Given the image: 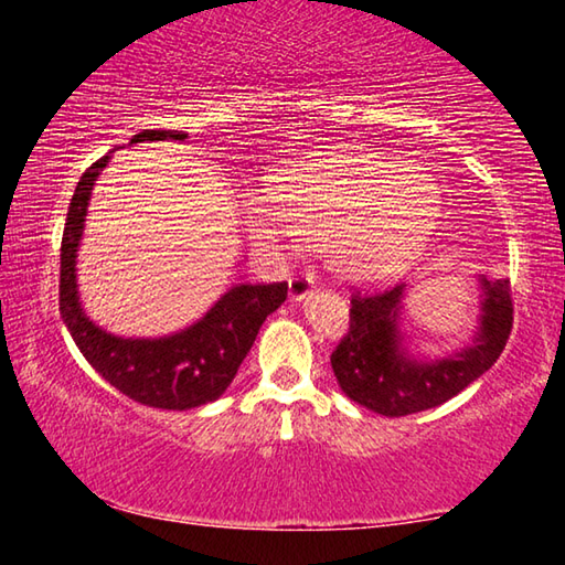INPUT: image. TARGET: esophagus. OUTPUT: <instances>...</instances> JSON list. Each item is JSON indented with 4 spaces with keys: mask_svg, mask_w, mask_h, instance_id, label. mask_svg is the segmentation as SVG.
Listing matches in <instances>:
<instances>
[{
    "mask_svg": "<svg viewBox=\"0 0 565 565\" xmlns=\"http://www.w3.org/2000/svg\"><path fill=\"white\" fill-rule=\"evenodd\" d=\"M313 289V276L309 274H296L289 279V299L291 301H303L306 296Z\"/></svg>",
    "mask_w": 565,
    "mask_h": 565,
    "instance_id": "esophagus-1",
    "label": "esophagus"
}]
</instances>
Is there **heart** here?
Segmentation results:
<instances>
[{
    "instance_id": "heart-1",
    "label": "heart",
    "mask_w": 565,
    "mask_h": 565,
    "mask_svg": "<svg viewBox=\"0 0 565 565\" xmlns=\"http://www.w3.org/2000/svg\"><path fill=\"white\" fill-rule=\"evenodd\" d=\"M436 212L438 194L424 169L381 151L347 149L281 171L266 199H248L242 218L264 248L323 242L333 271L376 281L416 259Z\"/></svg>"
}]
</instances>
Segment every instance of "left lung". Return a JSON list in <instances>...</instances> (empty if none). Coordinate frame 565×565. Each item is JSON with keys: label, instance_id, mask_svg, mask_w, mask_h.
Here are the masks:
<instances>
[{"label": "left lung", "instance_id": "obj_1", "mask_svg": "<svg viewBox=\"0 0 565 565\" xmlns=\"http://www.w3.org/2000/svg\"><path fill=\"white\" fill-rule=\"evenodd\" d=\"M481 306L471 343L448 356L418 359L401 333L406 284L351 296L349 333L331 353V369L343 394L381 416H408L446 404L489 371L513 329L509 279L478 276Z\"/></svg>", "mask_w": 565, "mask_h": 565}]
</instances>
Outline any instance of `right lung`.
<instances>
[{"mask_svg": "<svg viewBox=\"0 0 565 565\" xmlns=\"http://www.w3.org/2000/svg\"><path fill=\"white\" fill-rule=\"evenodd\" d=\"M184 141V131L145 129L134 134L139 141ZM111 151L84 171L74 189L62 236L60 311L64 327L94 371L124 396L145 406L186 411L216 401L232 384L238 366L254 347L256 333L269 313L286 301L284 284L232 286L202 319L191 327L157 339H124L97 327L82 309L76 284L79 252L94 181L109 164Z\"/></svg>", "mask_w": 565, "mask_h": 565, "instance_id": "1", "label": "right lung"}]
</instances>
